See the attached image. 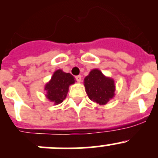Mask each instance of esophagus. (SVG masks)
<instances>
[{
	"mask_svg": "<svg viewBox=\"0 0 158 158\" xmlns=\"http://www.w3.org/2000/svg\"><path fill=\"white\" fill-rule=\"evenodd\" d=\"M75 78H76V81H77V82H81V79H82V76H81L80 75L75 76Z\"/></svg>",
	"mask_w": 158,
	"mask_h": 158,
	"instance_id": "esophagus-1",
	"label": "esophagus"
}]
</instances>
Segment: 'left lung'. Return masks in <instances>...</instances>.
<instances>
[{"mask_svg":"<svg viewBox=\"0 0 158 158\" xmlns=\"http://www.w3.org/2000/svg\"><path fill=\"white\" fill-rule=\"evenodd\" d=\"M84 83L89 98L98 104L106 105L114 96V80L106 77L100 70H92L84 79Z\"/></svg>","mask_w":158,"mask_h":158,"instance_id":"1","label":"left lung"}]
</instances>
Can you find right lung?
<instances>
[{
    "label": "right lung",
    "mask_w": 158,
    "mask_h": 158,
    "mask_svg": "<svg viewBox=\"0 0 158 158\" xmlns=\"http://www.w3.org/2000/svg\"><path fill=\"white\" fill-rule=\"evenodd\" d=\"M74 82V77L70 73H64L61 69L56 70L46 85L47 98L56 105L60 104L66 98L69 85Z\"/></svg>",
    "instance_id": "right-lung-1"
}]
</instances>
